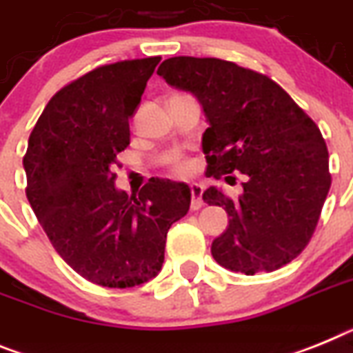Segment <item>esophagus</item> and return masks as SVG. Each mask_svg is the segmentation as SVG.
<instances>
[{
	"label": "esophagus",
	"instance_id": "obj_1",
	"mask_svg": "<svg viewBox=\"0 0 353 353\" xmlns=\"http://www.w3.org/2000/svg\"><path fill=\"white\" fill-rule=\"evenodd\" d=\"M189 188H191V196H192L191 209L198 210L201 205H203V200H201V194H203V188H201L200 183H196V182L191 183Z\"/></svg>",
	"mask_w": 353,
	"mask_h": 353
}]
</instances>
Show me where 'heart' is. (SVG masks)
<instances>
[{
  "label": "heart",
  "mask_w": 353,
  "mask_h": 353,
  "mask_svg": "<svg viewBox=\"0 0 353 353\" xmlns=\"http://www.w3.org/2000/svg\"><path fill=\"white\" fill-rule=\"evenodd\" d=\"M171 164H173V170L176 171L179 174H188L191 173V162L185 161V159H182V157H174L173 161H171Z\"/></svg>",
  "instance_id": "heart-1"
}]
</instances>
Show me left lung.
Masks as SVG:
<instances>
[{"label":"left lung","instance_id":"1","mask_svg":"<svg viewBox=\"0 0 353 353\" xmlns=\"http://www.w3.org/2000/svg\"><path fill=\"white\" fill-rule=\"evenodd\" d=\"M157 74L205 112L207 176L246 174L237 200L214 185L203 192L230 218L210 246L216 263L245 275L291 263L309 245L332 182L320 128L279 83L228 60L173 57Z\"/></svg>","mask_w":353,"mask_h":353}]
</instances>
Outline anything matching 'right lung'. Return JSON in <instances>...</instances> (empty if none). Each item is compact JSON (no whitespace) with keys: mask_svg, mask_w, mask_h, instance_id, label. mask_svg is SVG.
Instances as JSON below:
<instances>
[{"mask_svg":"<svg viewBox=\"0 0 353 353\" xmlns=\"http://www.w3.org/2000/svg\"><path fill=\"white\" fill-rule=\"evenodd\" d=\"M161 57L89 71L48 101L23 159L26 198L53 248L92 284L134 288L159 275L165 236L188 214V183L152 179L139 196L116 189V155Z\"/></svg>","mask_w":353,"mask_h":353,"instance_id":"1","label":"right lung"}]
</instances>
